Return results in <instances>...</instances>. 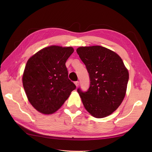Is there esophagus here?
Segmentation results:
<instances>
[{"instance_id": "34e87169", "label": "esophagus", "mask_w": 152, "mask_h": 152, "mask_svg": "<svg viewBox=\"0 0 152 152\" xmlns=\"http://www.w3.org/2000/svg\"><path fill=\"white\" fill-rule=\"evenodd\" d=\"M75 85H76V87H78V86H79V81H75Z\"/></svg>"}]
</instances>
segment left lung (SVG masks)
<instances>
[{
	"mask_svg": "<svg viewBox=\"0 0 152 152\" xmlns=\"http://www.w3.org/2000/svg\"><path fill=\"white\" fill-rule=\"evenodd\" d=\"M76 52L86 66L91 82L86 92L80 88L77 91L91 115L106 117L119 107L125 97L128 71L121 57L105 47H80Z\"/></svg>",
	"mask_w": 152,
	"mask_h": 152,
	"instance_id": "1",
	"label": "left lung"
}]
</instances>
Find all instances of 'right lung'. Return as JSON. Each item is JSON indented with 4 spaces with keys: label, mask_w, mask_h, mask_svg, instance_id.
<instances>
[{
    "label": "right lung",
    "mask_w": 152,
    "mask_h": 152,
    "mask_svg": "<svg viewBox=\"0 0 152 152\" xmlns=\"http://www.w3.org/2000/svg\"><path fill=\"white\" fill-rule=\"evenodd\" d=\"M73 52L71 47L52 45L39 50L28 60L23 85L29 102L40 113H55L76 89L68 78L65 65Z\"/></svg>",
    "instance_id": "add662e5"
}]
</instances>
